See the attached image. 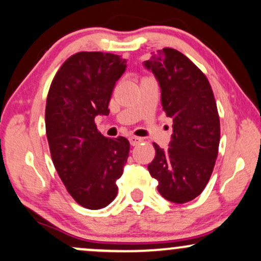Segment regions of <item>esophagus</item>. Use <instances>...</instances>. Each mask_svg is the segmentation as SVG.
Masks as SVG:
<instances>
[{
    "label": "esophagus",
    "mask_w": 261,
    "mask_h": 261,
    "mask_svg": "<svg viewBox=\"0 0 261 261\" xmlns=\"http://www.w3.org/2000/svg\"><path fill=\"white\" fill-rule=\"evenodd\" d=\"M142 140L143 139H141V137H137V136H131L130 137V143L133 146H136V145H139L140 142H142Z\"/></svg>",
    "instance_id": "1"
}]
</instances>
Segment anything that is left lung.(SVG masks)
I'll use <instances>...</instances> for the list:
<instances>
[{"label": "left lung", "mask_w": 261, "mask_h": 261, "mask_svg": "<svg viewBox=\"0 0 261 261\" xmlns=\"http://www.w3.org/2000/svg\"><path fill=\"white\" fill-rule=\"evenodd\" d=\"M161 87V100L173 120L169 147L153 143L149 174L168 201L185 203L202 193L212 174L220 145V116L208 80L184 54L164 47L145 61Z\"/></svg>", "instance_id": "left-lung-1"}]
</instances>
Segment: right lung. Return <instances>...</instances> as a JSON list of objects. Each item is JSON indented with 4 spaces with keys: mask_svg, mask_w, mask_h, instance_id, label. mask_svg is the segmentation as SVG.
<instances>
[{
    "mask_svg": "<svg viewBox=\"0 0 261 261\" xmlns=\"http://www.w3.org/2000/svg\"><path fill=\"white\" fill-rule=\"evenodd\" d=\"M125 70L126 60L119 55L77 53L62 64L47 93L45 127L53 163L68 194L89 210L115 199L127 162V139L104 137L94 122L109 114L113 89Z\"/></svg>",
    "mask_w": 261,
    "mask_h": 261,
    "instance_id": "obj_1",
    "label": "right lung"
}]
</instances>
